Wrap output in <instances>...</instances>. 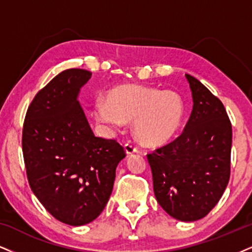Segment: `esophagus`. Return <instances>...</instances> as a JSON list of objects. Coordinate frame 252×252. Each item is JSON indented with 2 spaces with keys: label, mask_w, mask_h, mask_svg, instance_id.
I'll return each mask as SVG.
<instances>
[{
  "label": "esophagus",
  "mask_w": 252,
  "mask_h": 252,
  "mask_svg": "<svg viewBox=\"0 0 252 252\" xmlns=\"http://www.w3.org/2000/svg\"><path fill=\"white\" fill-rule=\"evenodd\" d=\"M125 151L127 154H133L138 152V147L131 144V142H127V144H125Z\"/></svg>",
  "instance_id": "1"
}]
</instances>
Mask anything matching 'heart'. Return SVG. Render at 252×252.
<instances>
[{
	"instance_id": "obj_1",
	"label": "heart",
	"mask_w": 252,
	"mask_h": 252,
	"mask_svg": "<svg viewBox=\"0 0 252 252\" xmlns=\"http://www.w3.org/2000/svg\"><path fill=\"white\" fill-rule=\"evenodd\" d=\"M185 112V101L178 92L141 85L113 89L107 100L98 99L93 107L95 119L113 128L134 119L136 135L146 144H160L172 138L181 126Z\"/></svg>"
}]
</instances>
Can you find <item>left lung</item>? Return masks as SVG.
I'll return each instance as SVG.
<instances>
[{
  "label": "left lung",
  "mask_w": 252,
  "mask_h": 252,
  "mask_svg": "<svg viewBox=\"0 0 252 252\" xmlns=\"http://www.w3.org/2000/svg\"><path fill=\"white\" fill-rule=\"evenodd\" d=\"M192 111L181 134L147 154L157 201L174 219H203L222 197L230 179L231 123L222 101L186 74Z\"/></svg>",
  "instance_id": "8db88e82"
}]
</instances>
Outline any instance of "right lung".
<instances>
[{"mask_svg": "<svg viewBox=\"0 0 252 252\" xmlns=\"http://www.w3.org/2000/svg\"><path fill=\"white\" fill-rule=\"evenodd\" d=\"M91 74L83 69L57 74L31 101L22 133L31 190L56 220L74 226L100 215L126 157L117 140L93 134L77 99Z\"/></svg>", "mask_w": 252, "mask_h": 252, "instance_id": "right-lung-1", "label": "right lung"}]
</instances>
